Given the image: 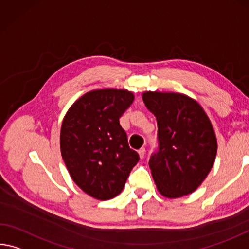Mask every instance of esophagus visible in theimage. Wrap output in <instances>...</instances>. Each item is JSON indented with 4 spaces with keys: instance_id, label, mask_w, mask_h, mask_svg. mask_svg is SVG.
Listing matches in <instances>:
<instances>
[{
    "instance_id": "esophagus-1",
    "label": "esophagus",
    "mask_w": 249,
    "mask_h": 249,
    "mask_svg": "<svg viewBox=\"0 0 249 249\" xmlns=\"http://www.w3.org/2000/svg\"><path fill=\"white\" fill-rule=\"evenodd\" d=\"M145 153H146V149L143 147V148H141L140 151H139V155H140V159L141 160H143L144 157H145Z\"/></svg>"
}]
</instances>
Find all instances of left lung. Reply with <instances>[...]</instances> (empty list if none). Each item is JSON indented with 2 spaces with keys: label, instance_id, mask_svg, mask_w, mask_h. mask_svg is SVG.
Returning <instances> with one entry per match:
<instances>
[{
  "label": "left lung",
  "instance_id": "obj_1",
  "mask_svg": "<svg viewBox=\"0 0 249 249\" xmlns=\"http://www.w3.org/2000/svg\"><path fill=\"white\" fill-rule=\"evenodd\" d=\"M142 97L159 127V151L149 160L157 189L167 198L191 194L215 161L217 140L210 118L185 94L149 90Z\"/></svg>",
  "mask_w": 249,
  "mask_h": 249
}]
</instances>
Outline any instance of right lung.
<instances>
[{
  "label": "right lung",
  "mask_w": 249,
  "mask_h": 249,
  "mask_svg": "<svg viewBox=\"0 0 249 249\" xmlns=\"http://www.w3.org/2000/svg\"><path fill=\"white\" fill-rule=\"evenodd\" d=\"M133 101L127 89H94L75 101L63 118V160L75 184L96 199L120 194L140 160L120 124Z\"/></svg>",
  "instance_id": "add662e5"
}]
</instances>
